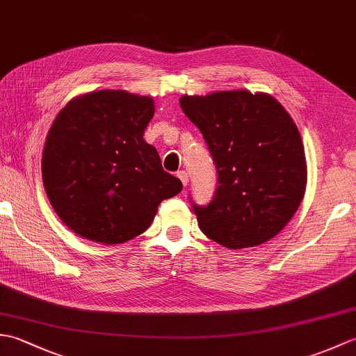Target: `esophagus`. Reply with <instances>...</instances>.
<instances>
[{
	"label": "esophagus",
	"mask_w": 356,
	"mask_h": 356,
	"mask_svg": "<svg viewBox=\"0 0 356 356\" xmlns=\"http://www.w3.org/2000/svg\"><path fill=\"white\" fill-rule=\"evenodd\" d=\"M177 177L180 179V182H182L184 184V186H186L188 185V180H190V179H188V172L186 171H179L177 172Z\"/></svg>",
	"instance_id": "obj_1"
}]
</instances>
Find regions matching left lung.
<instances>
[{
  "instance_id": "obj_1",
  "label": "left lung",
  "mask_w": 356,
  "mask_h": 356,
  "mask_svg": "<svg viewBox=\"0 0 356 356\" xmlns=\"http://www.w3.org/2000/svg\"><path fill=\"white\" fill-rule=\"evenodd\" d=\"M179 104L200 130L218 176L213 200L193 205L202 232L229 249L275 237L307 182L305 147L289 113L270 95L248 90L182 96Z\"/></svg>"
}]
</instances>
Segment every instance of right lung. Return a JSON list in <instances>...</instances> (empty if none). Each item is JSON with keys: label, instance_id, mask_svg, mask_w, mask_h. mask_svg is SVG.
<instances>
[{"label": "right lung", "instance_id": "right-lung-1", "mask_svg": "<svg viewBox=\"0 0 356 356\" xmlns=\"http://www.w3.org/2000/svg\"><path fill=\"white\" fill-rule=\"evenodd\" d=\"M154 116L149 96L101 90L59 111L42 151V182L53 209L87 240L119 245L153 223L157 207L182 191L143 140Z\"/></svg>", "mask_w": 356, "mask_h": 356}]
</instances>
